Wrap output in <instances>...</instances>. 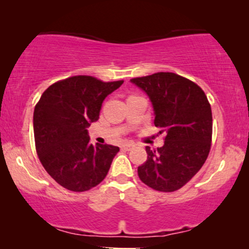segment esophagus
<instances>
[{
  "instance_id": "esophagus-1",
  "label": "esophagus",
  "mask_w": 249,
  "mask_h": 249,
  "mask_svg": "<svg viewBox=\"0 0 249 249\" xmlns=\"http://www.w3.org/2000/svg\"><path fill=\"white\" fill-rule=\"evenodd\" d=\"M133 146H134V145L132 144V142H125V144L122 145V148H123V150H125V151H130Z\"/></svg>"
}]
</instances>
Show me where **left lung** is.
Masks as SVG:
<instances>
[{"mask_svg": "<svg viewBox=\"0 0 249 249\" xmlns=\"http://www.w3.org/2000/svg\"><path fill=\"white\" fill-rule=\"evenodd\" d=\"M131 82L152 102L154 125L165 133L164 146L151 150L138 167L145 185L174 192L187 184L206 161L212 142V110L198 84L173 72H156Z\"/></svg>", "mask_w": 249, "mask_h": 249, "instance_id": "1", "label": "left lung"}]
</instances>
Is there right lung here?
Segmentation results:
<instances>
[{
	"mask_svg": "<svg viewBox=\"0 0 249 249\" xmlns=\"http://www.w3.org/2000/svg\"><path fill=\"white\" fill-rule=\"evenodd\" d=\"M123 82L72 76L50 85L37 102L34 111L37 156L51 178L67 190L85 192L107 177L119 147L93 146L87 127L99 118L105 97Z\"/></svg>",
	"mask_w": 249,
	"mask_h": 249,
	"instance_id": "obj_1",
	"label": "right lung"
}]
</instances>
